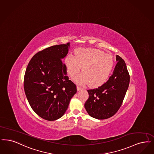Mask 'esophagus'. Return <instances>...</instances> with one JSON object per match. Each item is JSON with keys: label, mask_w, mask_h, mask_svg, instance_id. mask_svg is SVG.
<instances>
[{"label": "esophagus", "mask_w": 154, "mask_h": 154, "mask_svg": "<svg viewBox=\"0 0 154 154\" xmlns=\"http://www.w3.org/2000/svg\"><path fill=\"white\" fill-rule=\"evenodd\" d=\"M77 91H81V90L82 89V88L79 86H77Z\"/></svg>", "instance_id": "obj_1"}]
</instances>
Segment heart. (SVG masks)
I'll return each instance as SVG.
<instances>
[{"label":"heart","mask_w":154,"mask_h":154,"mask_svg":"<svg viewBox=\"0 0 154 154\" xmlns=\"http://www.w3.org/2000/svg\"><path fill=\"white\" fill-rule=\"evenodd\" d=\"M68 74L73 77L82 68L83 72L74 78L81 85L89 84L92 87L102 85L106 81L113 68V61L111 55L95 49H81L75 55L70 54L65 60Z\"/></svg>","instance_id":"b5f03b06"}]
</instances>
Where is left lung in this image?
<instances>
[{"label": "left lung", "instance_id": "left-lung-1", "mask_svg": "<svg viewBox=\"0 0 154 154\" xmlns=\"http://www.w3.org/2000/svg\"><path fill=\"white\" fill-rule=\"evenodd\" d=\"M117 63L108 80L98 88L89 89L85 108L91 117L103 120L113 116L120 108L129 84L125 61L116 55Z\"/></svg>", "mask_w": 154, "mask_h": 154}]
</instances>
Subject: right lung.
I'll return each mask as SVG.
<instances>
[{
	"mask_svg": "<svg viewBox=\"0 0 154 154\" xmlns=\"http://www.w3.org/2000/svg\"><path fill=\"white\" fill-rule=\"evenodd\" d=\"M70 43L57 45L38 52L26 68L24 89L31 108L43 119L54 121L61 117L70 99L77 92L69 80L62 59Z\"/></svg>",
	"mask_w": 154,
	"mask_h": 154,
	"instance_id": "add662e5",
	"label": "right lung"
}]
</instances>
